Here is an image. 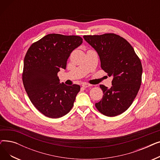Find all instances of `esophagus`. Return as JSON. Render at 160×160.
<instances>
[{"instance_id":"esophagus-1","label":"esophagus","mask_w":160,"mask_h":160,"mask_svg":"<svg viewBox=\"0 0 160 160\" xmlns=\"http://www.w3.org/2000/svg\"><path fill=\"white\" fill-rule=\"evenodd\" d=\"M82 86L83 87V88H89L91 86V84H89V83H83L82 84Z\"/></svg>"}]
</instances>
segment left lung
I'll return each instance as SVG.
<instances>
[{"mask_svg": "<svg viewBox=\"0 0 160 160\" xmlns=\"http://www.w3.org/2000/svg\"><path fill=\"white\" fill-rule=\"evenodd\" d=\"M83 38L97 52L102 70L113 77L111 88L100 85L104 95L95 106L106 116L120 115L132 105L139 90L142 72L140 59L128 42L115 33Z\"/></svg>", "mask_w": 160, "mask_h": 160, "instance_id": "obj_1", "label": "left lung"}]
</instances>
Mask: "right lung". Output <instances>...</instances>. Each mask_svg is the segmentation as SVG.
<instances>
[{
    "label": "right lung",
    "mask_w": 160,
    "mask_h": 160,
    "mask_svg": "<svg viewBox=\"0 0 160 160\" xmlns=\"http://www.w3.org/2000/svg\"><path fill=\"white\" fill-rule=\"evenodd\" d=\"M78 36L50 33L32 44L24 59L22 78L30 101L49 118H60L72 109L79 85L60 83L58 72L65 69L73 50L82 43Z\"/></svg>",
    "instance_id": "obj_1"
}]
</instances>
